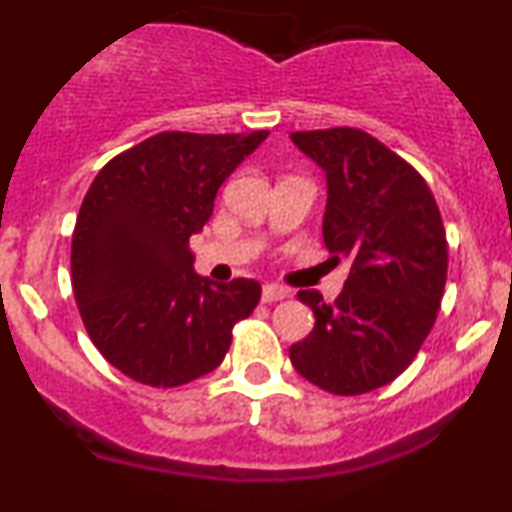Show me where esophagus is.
<instances>
[{"label": "esophagus", "instance_id": "esophagus-1", "mask_svg": "<svg viewBox=\"0 0 512 512\" xmlns=\"http://www.w3.org/2000/svg\"><path fill=\"white\" fill-rule=\"evenodd\" d=\"M288 298V291L281 286H274V283H267V286L262 288V303L272 305V303H279V300H286Z\"/></svg>", "mask_w": 512, "mask_h": 512}]
</instances>
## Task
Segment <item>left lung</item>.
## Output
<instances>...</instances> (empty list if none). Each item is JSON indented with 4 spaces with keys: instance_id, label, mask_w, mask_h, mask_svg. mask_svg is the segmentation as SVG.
Returning a JSON list of instances; mask_svg holds the SVG:
<instances>
[{
    "instance_id": "obj_1",
    "label": "left lung",
    "mask_w": 512,
    "mask_h": 512,
    "mask_svg": "<svg viewBox=\"0 0 512 512\" xmlns=\"http://www.w3.org/2000/svg\"><path fill=\"white\" fill-rule=\"evenodd\" d=\"M291 138L326 171L324 243L350 274L334 303L298 293L315 329L288 355L319 389L360 396L403 374L436 322L448 272L441 212L420 171L360 128Z\"/></svg>"
}]
</instances>
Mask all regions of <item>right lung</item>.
Returning <instances> with one entry per match:
<instances>
[{
	"label": "right lung",
	"mask_w": 512,
	"mask_h": 512,
	"mask_svg": "<svg viewBox=\"0 0 512 512\" xmlns=\"http://www.w3.org/2000/svg\"><path fill=\"white\" fill-rule=\"evenodd\" d=\"M267 135L157 133L104 164L83 197L73 295L90 341L133 381L174 389L217 369L233 326L260 303L257 281L197 276L188 243Z\"/></svg>",
	"instance_id": "right-lung-1"
}]
</instances>
